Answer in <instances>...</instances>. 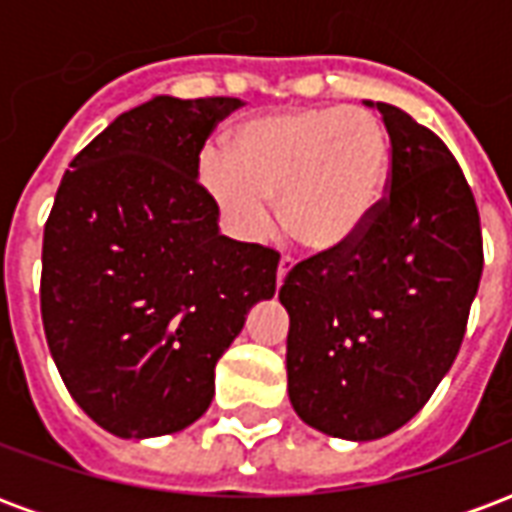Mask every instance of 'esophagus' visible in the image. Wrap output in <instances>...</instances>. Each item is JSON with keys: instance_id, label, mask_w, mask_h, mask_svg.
I'll return each instance as SVG.
<instances>
[{"instance_id": "obj_1", "label": "esophagus", "mask_w": 512, "mask_h": 512, "mask_svg": "<svg viewBox=\"0 0 512 512\" xmlns=\"http://www.w3.org/2000/svg\"><path fill=\"white\" fill-rule=\"evenodd\" d=\"M290 268H293V260H290L288 255L279 257V268H277V285H282L285 282V277L290 274Z\"/></svg>"}]
</instances>
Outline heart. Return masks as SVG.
Masks as SVG:
<instances>
[{"mask_svg": "<svg viewBox=\"0 0 512 512\" xmlns=\"http://www.w3.org/2000/svg\"><path fill=\"white\" fill-rule=\"evenodd\" d=\"M389 145L376 117L345 106L285 109L246 120L227 139V156L208 153L200 180L227 227L257 241L279 202L285 233L310 252L354 244L384 200Z\"/></svg>", "mask_w": 512, "mask_h": 512, "instance_id": "obj_1", "label": "heart"}]
</instances>
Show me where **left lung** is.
Here are the masks:
<instances>
[{
    "instance_id": "obj_1",
    "label": "left lung",
    "mask_w": 512,
    "mask_h": 512,
    "mask_svg": "<svg viewBox=\"0 0 512 512\" xmlns=\"http://www.w3.org/2000/svg\"><path fill=\"white\" fill-rule=\"evenodd\" d=\"M365 104L392 145L389 194L354 244L301 260L279 288L290 403L348 441L389 436L428 403L483 274L477 202L447 145L403 109Z\"/></svg>"
}]
</instances>
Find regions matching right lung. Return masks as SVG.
Listing matches in <instances>:
<instances>
[{
    "label": "right lung",
    "instance_id": "add662e5",
    "mask_svg": "<svg viewBox=\"0 0 512 512\" xmlns=\"http://www.w3.org/2000/svg\"><path fill=\"white\" fill-rule=\"evenodd\" d=\"M238 98L156 95L95 136L43 230L40 312L54 365L120 439L178 433L208 411L213 370L279 255L219 233L200 150Z\"/></svg>",
    "mask_w": 512,
    "mask_h": 512
}]
</instances>
